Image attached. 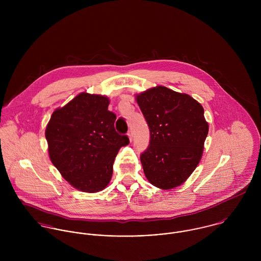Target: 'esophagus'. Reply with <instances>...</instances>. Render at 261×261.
<instances>
[{"mask_svg": "<svg viewBox=\"0 0 261 261\" xmlns=\"http://www.w3.org/2000/svg\"><path fill=\"white\" fill-rule=\"evenodd\" d=\"M127 137H128V140H129V142H132V141H133V139H134L133 133H132V132H128V133H127Z\"/></svg>", "mask_w": 261, "mask_h": 261, "instance_id": "obj_1", "label": "esophagus"}]
</instances>
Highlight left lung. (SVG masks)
Listing matches in <instances>:
<instances>
[{
    "mask_svg": "<svg viewBox=\"0 0 261 261\" xmlns=\"http://www.w3.org/2000/svg\"><path fill=\"white\" fill-rule=\"evenodd\" d=\"M149 124V148L141 162L149 183L162 190L181 186L199 165L209 124L204 109L186 93L155 86L136 94Z\"/></svg>",
    "mask_w": 261,
    "mask_h": 261,
    "instance_id": "left-lung-1",
    "label": "left lung"
}]
</instances>
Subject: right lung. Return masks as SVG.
Wrapping results in <instances>:
<instances>
[{
	"instance_id": "right-lung-1",
	"label": "right lung",
	"mask_w": 261,
	"mask_h": 261,
	"mask_svg": "<svg viewBox=\"0 0 261 261\" xmlns=\"http://www.w3.org/2000/svg\"><path fill=\"white\" fill-rule=\"evenodd\" d=\"M110 102L106 95L81 92L53 112L45 129L50 161L81 192L108 187L114 159L129 143L114 129L116 116L108 111Z\"/></svg>"
}]
</instances>
